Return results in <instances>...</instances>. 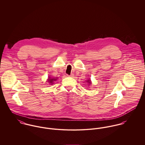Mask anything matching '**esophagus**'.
<instances>
[{"label": "esophagus", "instance_id": "1", "mask_svg": "<svg viewBox=\"0 0 145 145\" xmlns=\"http://www.w3.org/2000/svg\"><path fill=\"white\" fill-rule=\"evenodd\" d=\"M67 76H70V77H74V74H71L70 75H67Z\"/></svg>", "mask_w": 145, "mask_h": 145}]
</instances>
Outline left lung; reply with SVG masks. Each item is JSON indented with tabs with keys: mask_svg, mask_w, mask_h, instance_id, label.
Instances as JSON below:
<instances>
[{
	"mask_svg": "<svg viewBox=\"0 0 145 145\" xmlns=\"http://www.w3.org/2000/svg\"><path fill=\"white\" fill-rule=\"evenodd\" d=\"M86 82H88V83H89V84H91V81H90V79H89V80H88V81Z\"/></svg>",
	"mask_w": 145,
	"mask_h": 145,
	"instance_id": "obj_1",
	"label": "left lung"
}]
</instances>
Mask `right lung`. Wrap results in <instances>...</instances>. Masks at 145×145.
Returning a JSON list of instances; mask_svg holds the SVG:
<instances>
[{"mask_svg":"<svg viewBox=\"0 0 145 145\" xmlns=\"http://www.w3.org/2000/svg\"><path fill=\"white\" fill-rule=\"evenodd\" d=\"M56 80H57V79H55V78H51V77H48V79L47 82L49 83V84H54V82L56 81Z\"/></svg>","mask_w":145,"mask_h":145,"instance_id":"obj_1","label":"right lung"}]
</instances>
